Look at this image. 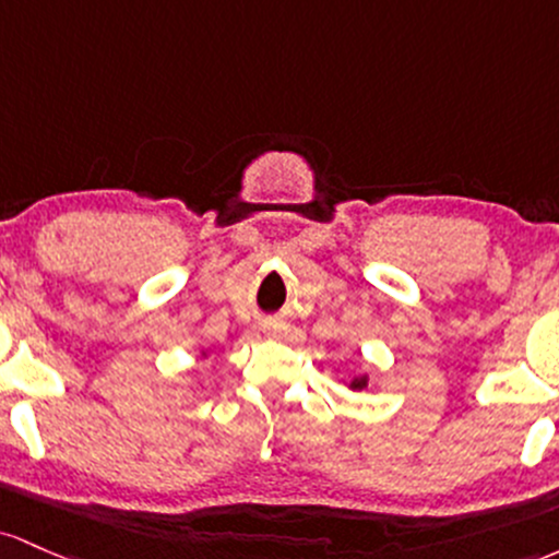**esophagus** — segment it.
<instances>
[{"instance_id": "34e87169", "label": "esophagus", "mask_w": 559, "mask_h": 559, "mask_svg": "<svg viewBox=\"0 0 559 559\" xmlns=\"http://www.w3.org/2000/svg\"><path fill=\"white\" fill-rule=\"evenodd\" d=\"M266 332H269V335H277L280 328H277V324H272V328H266Z\"/></svg>"}]
</instances>
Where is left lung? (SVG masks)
Segmentation results:
<instances>
[{
	"label": "left lung",
	"instance_id": "left-lung-1",
	"mask_svg": "<svg viewBox=\"0 0 559 559\" xmlns=\"http://www.w3.org/2000/svg\"><path fill=\"white\" fill-rule=\"evenodd\" d=\"M364 385H367V380H364V378H356L354 382H350V388H359V391H361Z\"/></svg>",
	"mask_w": 559,
	"mask_h": 559
}]
</instances>
